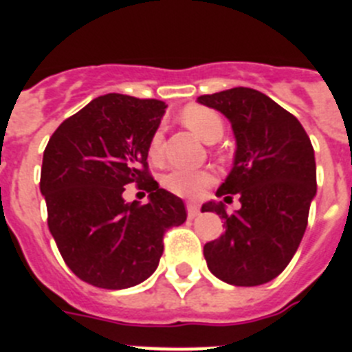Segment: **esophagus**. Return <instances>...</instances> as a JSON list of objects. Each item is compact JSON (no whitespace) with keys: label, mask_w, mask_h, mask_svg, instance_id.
I'll list each match as a JSON object with an SVG mask.
<instances>
[{"label":"esophagus","mask_w":352,"mask_h":352,"mask_svg":"<svg viewBox=\"0 0 352 352\" xmlns=\"http://www.w3.org/2000/svg\"><path fill=\"white\" fill-rule=\"evenodd\" d=\"M186 213H188V219H195L199 214V206L195 203L186 204Z\"/></svg>","instance_id":"1"}]
</instances>
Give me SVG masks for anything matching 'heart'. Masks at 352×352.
Instances as JSON below:
<instances>
[{"mask_svg":"<svg viewBox=\"0 0 352 352\" xmlns=\"http://www.w3.org/2000/svg\"><path fill=\"white\" fill-rule=\"evenodd\" d=\"M182 121L204 142H214L222 138L223 121L213 109L203 107V105H188V107L183 109ZM162 141H164L162 130H155L148 146V153L151 160H158L162 157ZM162 183L170 194L195 199L203 195L208 186L213 185L214 174L210 169L174 167L162 178Z\"/></svg>","mask_w":352,"mask_h":352,"instance_id":"obj_1","label":"heart"}]
</instances>
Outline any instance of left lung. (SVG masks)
Returning <instances> with one entry per match:
<instances>
[{
  "label": "left lung",
  "instance_id": "left-lung-1",
  "mask_svg": "<svg viewBox=\"0 0 352 352\" xmlns=\"http://www.w3.org/2000/svg\"><path fill=\"white\" fill-rule=\"evenodd\" d=\"M197 102L231 121L234 166L217 195L239 194L241 203L232 214L222 203L203 204V211L220 214L226 227L220 238L204 245V259L227 284H266L291 263L307 229L317 192L312 142L296 118L257 89H226Z\"/></svg>",
  "mask_w": 352,
  "mask_h": 352
}]
</instances>
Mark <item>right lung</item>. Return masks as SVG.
Returning <instances> with one entry per match:
<instances>
[{
  "instance_id": "1",
  "label": "right lung",
  "mask_w": 352,
  "mask_h": 352,
  "mask_svg": "<svg viewBox=\"0 0 352 352\" xmlns=\"http://www.w3.org/2000/svg\"><path fill=\"white\" fill-rule=\"evenodd\" d=\"M167 105L109 93L65 120L43 151L40 192L47 226L68 268L102 289H126L157 270L164 234L186 220L185 204L148 170L149 139ZM138 182L148 205L126 204Z\"/></svg>"
}]
</instances>
